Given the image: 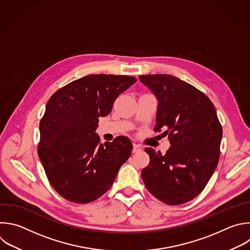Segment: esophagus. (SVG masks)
I'll use <instances>...</instances> for the list:
<instances>
[{
	"label": "esophagus",
	"mask_w": 250,
	"mask_h": 250,
	"mask_svg": "<svg viewBox=\"0 0 250 250\" xmlns=\"http://www.w3.org/2000/svg\"><path fill=\"white\" fill-rule=\"evenodd\" d=\"M140 150H141V147H140L138 144L133 143V149H132V152H133V153H137V152H139Z\"/></svg>",
	"instance_id": "1"
}]
</instances>
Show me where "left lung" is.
Here are the masks:
<instances>
[{
    "label": "left lung",
    "instance_id": "1",
    "mask_svg": "<svg viewBox=\"0 0 250 250\" xmlns=\"http://www.w3.org/2000/svg\"><path fill=\"white\" fill-rule=\"evenodd\" d=\"M158 100L155 131L166 129L171 147L162 154L145 148L150 163L141 172L146 188L160 201L180 205L195 198L217 168L223 130L211 100L170 74L140 75Z\"/></svg>",
    "mask_w": 250,
    "mask_h": 250
}]
</instances>
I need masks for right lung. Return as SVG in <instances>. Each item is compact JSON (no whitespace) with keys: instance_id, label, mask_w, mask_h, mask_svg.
Returning a JSON list of instances; mask_svg holds the SVG:
<instances>
[{"instance_id":"right-lung-1","label":"right lung","mask_w":250,"mask_h":250,"mask_svg":"<svg viewBox=\"0 0 250 250\" xmlns=\"http://www.w3.org/2000/svg\"><path fill=\"white\" fill-rule=\"evenodd\" d=\"M127 75L90 74L56 91L41 119L38 156L54 189L64 199L86 204L107 192L132 143L125 136L100 143V117L112 111L118 96L135 83Z\"/></svg>"}]
</instances>
